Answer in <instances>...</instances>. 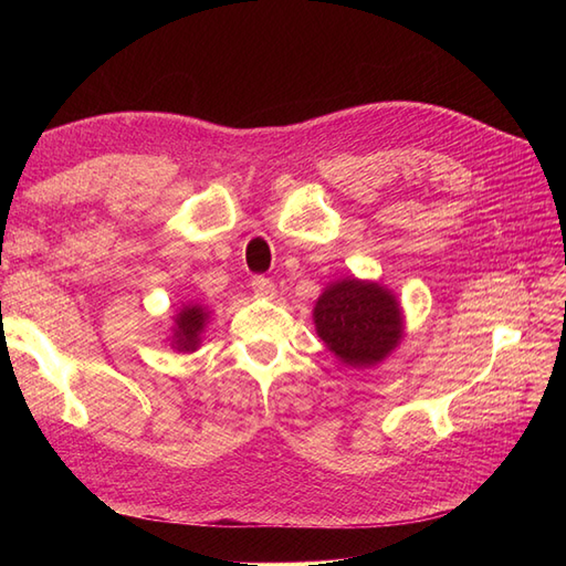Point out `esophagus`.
<instances>
[{
  "mask_svg": "<svg viewBox=\"0 0 566 566\" xmlns=\"http://www.w3.org/2000/svg\"><path fill=\"white\" fill-rule=\"evenodd\" d=\"M250 285L256 297H273V293H276V285H273L266 276H254Z\"/></svg>",
  "mask_w": 566,
  "mask_h": 566,
  "instance_id": "34e87169",
  "label": "esophagus"
}]
</instances>
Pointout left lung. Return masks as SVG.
I'll return each mask as SVG.
<instances>
[{"mask_svg": "<svg viewBox=\"0 0 566 566\" xmlns=\"http://www.w3.org/2000/svg\"><path fill=\"white\" fill-rule=\"evenodd\" d=\"M325 347L354 368L380 364L401 339V310L378 283L356 279L331 285L314 306Z\"/></svg>", "mask_w": 566, "mask_h": 566, "instance_id": "left-lung-1", "label": "left lung"}]
</instances>
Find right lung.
<instances>
[{"instance_id": "right-lung-1", "label": "right lung", "mask_w": 566, "mask_h": 566, "mask_svg": "<svg viewBox=\"0 0 566 566\" xmlns=\"http://www.w3.org/2000/svg\"><path fill=\"white\" fill-rule=\"evenodd\" d=\"M205 312L200 306H186L177 316V331H175V345L179 352H193L198 347V337L205 325Z\"/></svg>"}]
</instances>
